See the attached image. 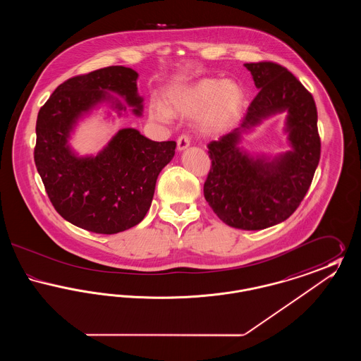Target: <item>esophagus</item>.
<instances>
[{"instance_id":"esophagus-1","label":"esophagus","mask_w":361,"mask_h":361,"mask_svg":"<svg viewBox=\"0 0 361 361\" xmlns=\"http://www.w3.org/2000/svg\"><path fill=\"white\" fill-rule=\"evenodd\" d=\"M189 137L187 135H181V137L177 139V150L178 152H184L185 149L189 147Z\"/></svg>"}]
</instances>
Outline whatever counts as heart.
Here are the masks:
<instances>
[{"label":"heart","instance_id":"obj_1","mask_svg":"<svg viewBox=\"0 0 361 361\" xmlns=\"http://www.w3.org/2000/svg\"><path fill=\"white\" fill-rule=\"evenodd\" d=\"M245 93L240 84L233 80L202 78L192 84L174 87L166 94L168 108L154 103L150 115L161 123H171L173 115L197 116L200 133L214 135L224 131L240 116Z\"/></svg>","mask_w":361,"mask_h":361}]
</instances>
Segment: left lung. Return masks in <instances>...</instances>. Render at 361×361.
<instances>
[{
	"label": "left lung",
	"mask_w": 361,
	"mask_h": 361,
	"mask_svg": "<svg viewBox=\"0 0 361 361\" xmlns=\"http://www.w3.org/2000/svg\"><path fill=\"white\" fill-rule=\"evenodd\" d=\"M258 89L240 127L208 145L212 161L204 197L219 219L240 230L284 222L309 190L321 157L317 106L288 70L272 62L245 63ZM284 111L292 150L274 157L253 155L240 142L262 121Z\"/></svg>",
	"instance_id": "obj_1"
}]
</instances>
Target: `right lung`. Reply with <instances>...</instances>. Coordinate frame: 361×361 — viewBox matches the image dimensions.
Masks as SVG:
<instances>
[{
  "label": "right lung",
  "mask_w": 361,
  "mask_h": 361,
  "mask_svg": "<svg viewBox=\"0 0 361 361\" xmlns=\"http://www.w3.org/2000/svg\"><path fill=\"white\" fill-rule=\"evenodd\" d=\"M137 80V71L124 66L70 78L37 115L35 164L52 206L63 219L92 233L116 234L137 226L152 206L158 174L174 157L176 142H154L130 127L119 130L97 154L80 155L71 147L80 121L100 108L106 118L112 112L127 116V105L142 116Z\"/></svg>",
  "instance_id": "right-lung-1"
}]
</instances>
